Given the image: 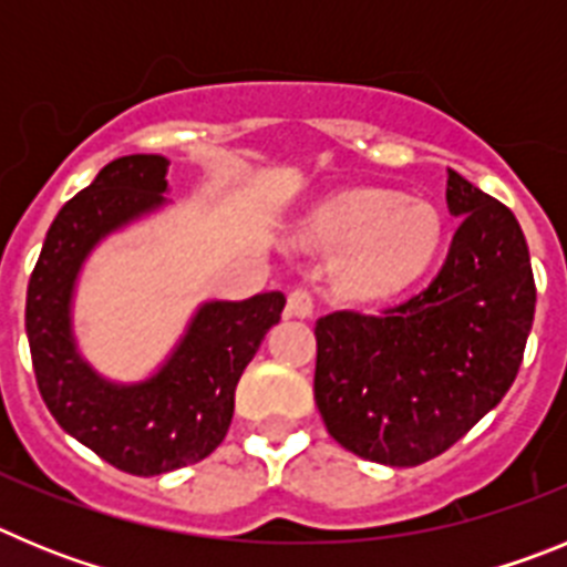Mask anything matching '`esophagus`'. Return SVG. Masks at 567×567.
Segmentation results:
<instances>
[{
	"instance_id": "esophagus-1",
	"label": "esophagus",
	"mask_w": 567,
	"mask_h": 567,
	"mask_svg": "<svg viewBox=\"0 0 567 567\" xmlns=\"http://www.w3.org/2000/svg\"><path fill=\"white\" fill-rule=\"evenodd\" d=\"M312 312H315V295L309 292L307 287L292 289L287 300V315H292V318H312Z\"/></svg>"
}]
</instances>
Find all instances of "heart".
Instances as JSON below:
<instances>
[{"mask_svg": "<svg viewBox=\"0 0 567 567\" xmlns=\"http://www.w3.org/2000/svg\"><path fill=\"white\" fill-rule=\"evenodd\" d=\"M443 224L432 204L383 189H352L320 204L300 240L318 252H343L338 289L354 300L392 298L429 269Z\"/></svg>", "mask_w": 567, "mask_h": 567, "instance_id": "1", "label": "heart"}]
</instances>
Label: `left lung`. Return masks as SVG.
Wrapping results in <instances>:
<instances>
[{"instance_id": "left-lung-1", "label": "left lung", "mask_w": 567, "mask_h": 567, "mask_svg": "<svg viewBox=\"0 0 567 567\" xmlns=\"http://www.w3.org/2000/svg\"><path fill=\"white\" fill-rule=\"evenodd\" d=\"M463 218L437 278L380 315L315 323V403L346 452L420 465L452 449L505 398L523 363L537 287L528 244L505 204L449 169Z\"/></svg>"}]
</instances>
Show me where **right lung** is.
<instances>
[{
    "label": "right lung",
    "mask_w": 567,
    "mask_h": 567,
    "mask_svg": "<svg viewBox=\"0 0 567 567\" xmlns=\"http://www.w3.org/2000/svg\"><path fill=\"white\" fill-rule=\"evenodd\" d=\"M164 155H122L53 218L28 284L30 358L44 405L70 437L135 477L213 454L235 412V385L280 320L284 292L209 300L167 363L142 383H110L79 354L70 303L84 258L104 235L162 207Z\"/></svg>",
    "instance_id": "1"
}]
</instances>
